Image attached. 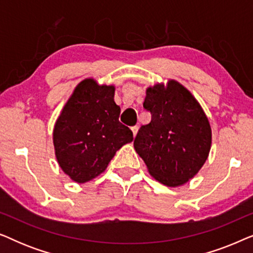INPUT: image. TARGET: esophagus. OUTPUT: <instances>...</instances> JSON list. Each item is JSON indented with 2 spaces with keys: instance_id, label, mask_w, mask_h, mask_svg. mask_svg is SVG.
Here are the masks:
<instances>
[{
  "instance_id": "obj_1",
  "label": "esophagus",
  "mask_w": 253,
  "mask_h": 253,
  "mask_svg": "<svg viewBox=\"0 0 253 253\" xmlns=\"http://www.w3.org/2000/svg\"><path fill=\"white\" fill-rule=\"evenodd\" d=\"M131 130H132V133H133V136H136L137 132H138V126H134L131 127Z\"/></svg>"
}]
</instances>
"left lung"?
Here are the masks:
<instances>
[{"mask_svg":"<svg viewBox=\"0 0 253 253\" xmlns=\"http://www.w3.org/2000/svg\"><path fill=\"white\" fill-rule=\"evenodd\" d=\"M143 106L152 120L138 131L134 150L158 182L172 188L185 184L209 158L212 130L206 114L174 79L147 87Z\"/></svg>","mask_w":253,"mask_h":253,"instance_id":"1","label":"left lung"}]
</instances>
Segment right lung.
I'll return each instance as SVG.
<instances>
[{
	"label": "right lung",
	"mask_w": 253,
	"mask_h": 253,
	"mask_svg": "<svg viewBox=\"0 0 253 253\" xmlns=\"http://www.w3.org/2000/svg\"><path fill=\"white\" fill-rule=\"evenodd\" d=\"M115 86L86 78L76 86L56 120L53 143L57 162L76 183H85L106 170L123 145L133 140L119 121Z\"/></svg>",
	"instance_id": "obj_1"
}]
</instances>
